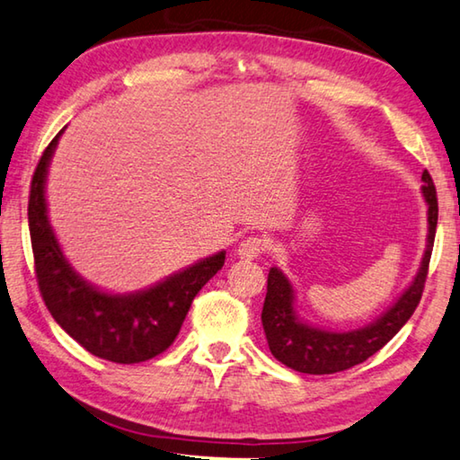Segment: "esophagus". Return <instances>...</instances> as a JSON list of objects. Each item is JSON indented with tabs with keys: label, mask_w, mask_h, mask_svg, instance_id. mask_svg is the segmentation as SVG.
Masks as SVG:
<instances>
[{
	"label": "esophagus",
	"mask_w": 460,
	"mask_h": 460,
	"mask_svg": "<svg viewBox=\"0 0 460 460\" xmlns=\"http://www.w3.org/2000/svg\"><path fill=\"white\" fill-rule=\"evenodd\" d=\"M265 240L262 238H257V236H248V238H244L243 243L238 244V257L240 259H246V261H252V259H257L259 254L265 251Z\"/></svg>",
	"instance_id": "obj_1"
}]
</instances>
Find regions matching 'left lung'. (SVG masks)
Instances as JSON below:
<instances>
[{"label":"left lung","instance_id":"left-lung-1","mask_svg":"<svg viewBox=\"0 0 460 460\" xmlns=\"http://www.w3.org/2000/svg\"><path fill=\"white\" fill-rule=\"evenodd\" d=\"M421 195L428 206L426 251L413 281L408 285L395 304L377 320L349 332H332L304 322L296 310V289L281 269L270 267L267 279V297L262 305V328L269 350L279 363L293 371L307 375H332L360 365L381 350L394 338L416 310L424 291L428 265L438 224V199L430 172H421Z\"/></svg>","mask_w":460,"mask_h":460}]
</instances>
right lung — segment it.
Instances as JSON below:
<instances>
[{
    "label": "right lung",
    "instance_id": "add662e5",
    "mask_svg": "<svg viewBox=\"0 0 460 460\" xmlns=\"http://www.w3.org/2000/svg\"><path fill=\"white\" fill-rule=\"evenodd\" d=\"M63 130L42 153L28 199L30 238L42 299L58 326L92 355L119 365L142 363L172 344L193 297L224 267L226 252L201 259L153 288L134 293H110L87 283L60 251L44 195L49 164Z\"/></svg>",
    "mask_w": 460,
    "mask_h": 460
}]
</instances>
